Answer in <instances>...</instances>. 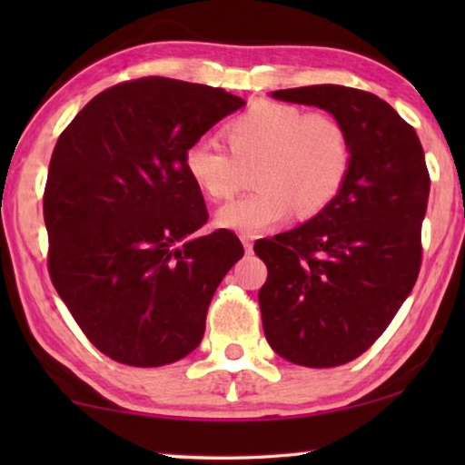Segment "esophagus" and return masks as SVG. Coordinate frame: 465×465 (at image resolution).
Here are the masks:
<instances>
[{"label": "esophagus", "mask_w": 465, "mask_h": 465, "mask_svg": "<svg viewBox=\"0 0 465 465\" xmlns=\"http://www.w3.org/2000/svg\"><path fill=\"white\" fill-rule=\"evenodd\" d=\"M242 243H243V248H246V252L250 254L252 248H254V235H242Z\"/></svg>", "instance_id": "34e87169"}]
</instances>
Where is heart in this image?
<instances>
[{
	"instance_id": "heart-1",
	"label": "heart",
	"mask_w": 465,
	"mask_h": 465,
	"mask_svg": "<svg viewBox=\"0 0 465 465\" xmlns=\"http://www.w3.org/2000/svg\"><path fill=\"white\" fill-rule=\"evenodd\" d=\"M225 147L199 139L186 147L184 170L199 191L227 201L254 166L258 191L217 211V223L243 235L261 233L299 211L312 217L336 199L352 163L349 131L328 113L256 102L225 124Z\"/></svg>"
}]
</instances>
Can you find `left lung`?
Segmentation results:
<instances>
[{"label": "left lung", "mask_w": 465, "mask_h": 465, "mask_svg": "<svg viewBox=\"0 0 465 465\" xmlns=\"http://www.w3.org/2000/svg\"><path fill=\"white\" fill-rule=\"evenodd\" d=\"M272 98L328 110L349 131L352 163L336 199L295 230L254 243L271 349L303 367L344 365L371 346L419 277L430 178L416 131L388 102L322 84Z\"/></svg>", "instance_id": "1"}]
</instances>
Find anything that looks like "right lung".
I'll use <instances>...</instances> for the list:
<instances>
[{
    "mask_svg": "<svg viewBox=\"0 0 465 465\" xmlns=\"http://www.w3.org/2000/svg\"><path fill=\"white\" fill-rule=\"evenodd\" d=\"M243 104L222 88L141 77L100 92L59 135L43 196L49 274L106 357L162 367L203 341L243 246L230 230L191 238L209 213L184 152Z\"/></svg>",
    "mask_w": 465,
    "mask_h": 465,
    "instance_id": "right-lung-1",
    "label": "right lung"
}]
</instances>
